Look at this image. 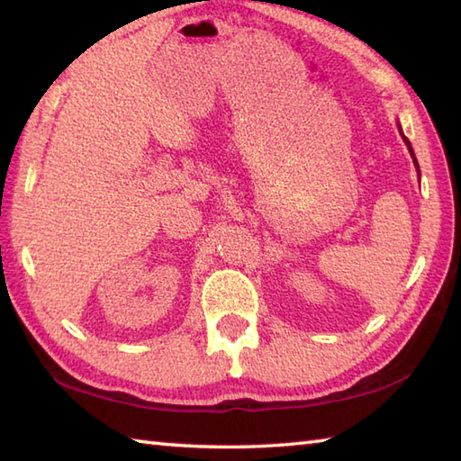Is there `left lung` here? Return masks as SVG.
Wrapping results in <instances>:
<instances>
[{
	"label": "left lung",
	"instance_id": "obj_1",
	"mask_svg": "<svg viewBox=\"0 0 461 461\" xmlns=\"http://www.w3.org/2000/svg\"><path fill=\"white\" fill-rule=\"evenodd\" d=\"M403 140H405V144H407V149H410V152L413 154V150H411V144H410V140H407V138H405V136H403ZM413 162H415V167H418V160H415V158H413Z\"/></svg>",
	"mask_w": 461,
	"mask_h": 461
}]
</instances>
